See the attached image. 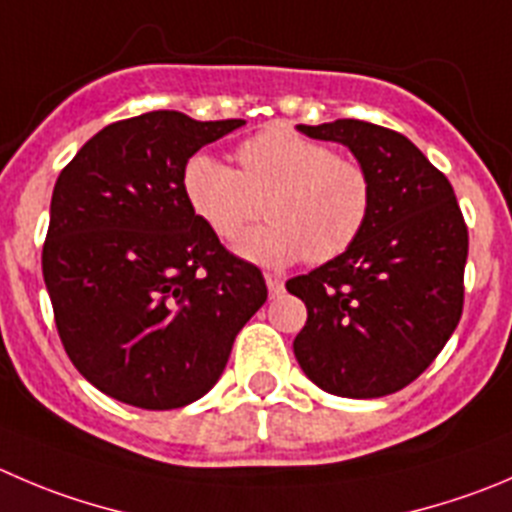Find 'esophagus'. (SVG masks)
I'll list each match as a JSON object with an SVG mask.
<instances>
[{
	"label": "esophagus",
	"mask_w": 512,
	"mask_h": 512,
	"mask_svg": "<svg viewBox=\"0 0 512 512\" xmlns=\"http://www.w3.org/2000/svg\"><path fill=\"white\" fill-rule=\"evenodd\" d=\"M266 286H269L271 296H279L284 291V279L279 274H266Z\"/></svg>",
	"instance_id": "esophagus-1"
}]
</instances>
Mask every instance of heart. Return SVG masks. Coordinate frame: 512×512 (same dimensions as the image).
I'll return each instance as SVG.
<instances>
[{
    "label": "heart",
    "mask_w": 512,
    "mask_h": 512,
    "mask_svg": "<svg viewBox=\"0 0 512 512\" xmlns=\"http://www.w3.org/2000/svg\"><path fill=\"white\" fill-rule=\"evenodd\" d=\"M238 170L208 153L188 158L180 186L198 221L233 243L264 213L269 226L238 243L246 261L329 264L357 243L374 206V183L357 158L274 125L236 150Z\"/></svg>",
    "instance_id": "obj_1"
}]
</instances>
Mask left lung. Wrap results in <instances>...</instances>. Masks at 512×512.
Returning a JSON list of instances; mask_svg holds the SVG:
<instances>
[{"mask_svg":"<svg viewBox=\"0 0 512 512\" xmlns=\"http://www.w3.org/2000/svg\"><path fill=\"white\" fill-rule=\"evenodd\" d=\"M296 128L347 145L374 183L357 243L286 281L306 304L296 362L337 397L399 392L435 362L462 314L467 226L455 191L412 140L389 128L362 120Z\"/></svg>","mask_w":512,"mask_h":512,"instance_id":"obj_1","label":"left lung"}]
</instances>
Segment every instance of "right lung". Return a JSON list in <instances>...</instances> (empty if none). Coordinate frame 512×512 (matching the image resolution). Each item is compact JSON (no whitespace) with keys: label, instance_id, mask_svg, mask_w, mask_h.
I'll return each instance as SVG.
<instances>
[{"label":"right lung","instance_id":"right-lung-1","mask_svg":"<svg viewBox=\"0 0 512 512\" xmlns=\"http://www.w3.org/2000/svg\"><path fill=\"white\" fill-rule=\"evenodd\" d=\"M241 125L178 110L120 120L57 178L42 274L67 357L107 397L143 410L201 399L269 296L180 186L188 158Z\"/></svg>","mask_w":512,"mask_h":512}]
</instances>
